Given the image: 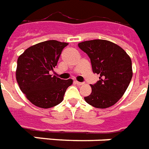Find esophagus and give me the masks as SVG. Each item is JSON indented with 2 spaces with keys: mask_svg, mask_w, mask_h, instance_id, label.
<instances>
[{
  "mask_svg": "<svg viewBox=\"0 0 149 149\" xmlns=\"http://www.w3.org/2000/svg\"><path fill=\"white\" fill-rule=\"evenodd\" d=\"M75 84L78 86H82L84 84V83H81V82H79V81H75Z\"/></svg>",
  "mask_w": 149,
  "mask_h": 149,
  "instance_id": "34e87169",
  "label": "esophagus"
}]
</instances>
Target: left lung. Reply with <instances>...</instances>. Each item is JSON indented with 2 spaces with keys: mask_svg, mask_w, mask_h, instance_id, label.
Wrapping results in <instances>:
<instances>
[{
  "mask_svg": "<svg viewBox=\"0 0 149 149\" xmlns=\"http://www.w3.org/2000/svg\"><path fill=\"white\" fill-rule=\"evenodd\" d=\"M78 46L91 58L93 72L100 74L99 80L91 85V93L84 97L86 102L97 109L114 105L132 78L130 57L119 45L106 40H86Z\"/></svg>",
  "mask_w": 149,
  "mask_h": 149,
  "instance_id": "obj_1",
  "label": "left lung"
}]
</instances>
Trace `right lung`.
Returning <instances> with one entry per match:
<instances>
[{"instance_id": "obj_1", "label": "right lung", "mask_w": 149, "mask_h": 149, "mask_svg": "<svg viewBox=\"0 0 149 149\" xmlns=\"http://www.w3.org/2000/svg\"><path fill=\"white\" fill-rule=\"evenodd\" d=\"M68 43L47 40L28 47L17 61L15 77L19 88L32 104L42 109L58 105L72 79H61L49 72L57 65Z\"/></svg>"}]
</instances>
